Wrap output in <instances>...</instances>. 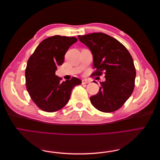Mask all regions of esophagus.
Returning <instances> with one entry per match:
<instances>
[{
  "label": "esophagus",
  "instance_id": "esophagus-1",
  "mask_svg": "<svg viewBox=\"0 0 160 160\" xmlns=\"http://www.w3.org/2000/svg\"><path fill=\"white\" fill-rule=\"evenodd\" d=\"M89 81L86 80V79H84V80H82V84H87V83H89Z\"/></svg>",
  "mask_w": 160,
  "mask_h": 160
}]
</instances>
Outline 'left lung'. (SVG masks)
Listing matches in <instances>:
<instances>
[{"label": "left lung", "mask_w": 160, "mask_h": 160, "mask_svg": "<svg viewBox=\"0 0 160 160\" xmlns=\"http://www.w3.org/2000/svg\"><path fill=\"white\" fill-rule=\"evenodd\" d=\"M78 38L93 55L96 71L92 75H105L98 93L90 98L91 103L102 112L118 110L134 89L136 72L132 57L122 43L107 34L93 32Z\"/></svg>", "instance_id": "obj_1"}]
</instances>
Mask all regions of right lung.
<instances>
[{"mask_svg":"<svg viewBox=\"0 0 160 160\" xmlns=\"http://www.w3.org/2000/svg\"><path fill=\"white\" fill-rule=\"evenodd\" d=\"M77 41L75 37L55 35L43 40L28 60L25 70L27 89L41 109L54 112L68 102L71 91L81 84L77 77L61 82L55 75L58 65L64 62L69 47Z\"/></svg>","mask_w":160,"mask_h":160,"instance_id":"1","label":"right lung"}]
</instances>
